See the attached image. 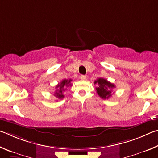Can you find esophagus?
Returning a JSON list of instances; mask_svg holds the SVG:
<instances>
[{
  "label": "esophagus",
  "instance_id": "1",
  "mask_svg": "<svg viewBox=\"0 0 158 158\" xmlns=\"http://www.w3.org/2000/svg\"><path fill=\"white\" fill-rule=\"evenodd\" d=\"M81 78L82 81H86L87 77H86V76H85V75H82V76H81Z\"/></svg>",
  "mask_w": 158,
  "mask_h": 158
}]
</instances>
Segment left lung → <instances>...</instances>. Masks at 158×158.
Listing matches in <instances>:
<instances>
[{"mask_svg": "<svg viewBox=\"0 0 158 158\" xmlns=\"http://www.w3.org/2000/svg\"><path fill=\"white\" fill-rule=\"evenodd\" d=\"M94 85H97L96 87V92L101 98L103 99L109 98L112 96V89L115 87L114 84L111 83L104 78H98L94 81Z\"/></svg>", "mask_w": 158, "mask_h": 158, "instance_id": "1", "label": "left lung"}]
</instances>
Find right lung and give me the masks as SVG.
<instances>
[{"label": "right lung", "mask_w": 158, "mask_h": 158, "mask_svg": "<svg viewBox=\"0 0 158 158\" xmlns=\"http://www.w3.org/2000/svg\"><path fill=\"white\" fill-rule=\"evenodd\" d=\"M72 80L69 79V80H66L64 79L60 82V83H58L55 88H56L57 90L55 92V94L54 96L55 97L59 98V99H62L64 97V95L63 94V92L66 89V87H68L69 86H71V82Z\"/></svg>", "instance_id": "obj_1"}]
</instances>
